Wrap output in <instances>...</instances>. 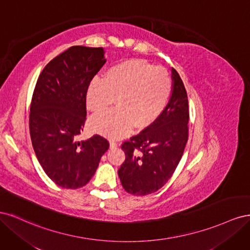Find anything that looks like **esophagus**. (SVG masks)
<instances>
[{
    "label": "esophagus",
    "instance_id": "34e87169",
    "mask_svg": "<svg viewBox=\"0 0 250 250\" xmlns=\"http://www.w3.org/2000/svg\"><path fill=\"white\" fill-rule=\"evenodd\" d=\"M109 146H110V148H116L118 146V143L115 142V141H110Z\"/></svg>",
    "mask_w": 250,
    "mask_h": 250
}]
</instances>
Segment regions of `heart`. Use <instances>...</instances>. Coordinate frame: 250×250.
<instances>
[{
  "instance_id": "obj_1",
  "label": "heart",
  "mask_w": 250,
  "mask_h": 250,
  "mask_svg": "<svg viewBox=\"0 0 250 250\" xmlns=\"http://www.w3.org/2000/svg\"><path fill=\"white\" fill-rule=\"evenodd\" d=\"M172 92L167 70L142 59H130L109 67L104 78H96L86 94V106L95 113L106 111L115 102L117 109L94 117L89 127L110 139L122 138L131 128L143 129L161 116Z\"/></svg>"
}]
</instances>
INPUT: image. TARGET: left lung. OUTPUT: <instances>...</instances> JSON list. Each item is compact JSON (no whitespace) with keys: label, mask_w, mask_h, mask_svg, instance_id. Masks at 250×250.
Instances as JSON below:
<instances>
[{"label":"left lung","mask_w":250,"mask_h":250,"mask_svg":"<svg viewBox=\"0 0 250 250\" xmlns=\"http://www.w3.org/2000/svg\"><path fill=\"white\" fill-rule=\"evenodd\" d=\"M172 95L154 122L122 144L125 162L118 171L124 190L145 196L171 178L188 138V103L184 82L172 69Z\"/></svg>","instance_id":"8db88e82"}]
</instances>
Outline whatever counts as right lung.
Segmentation results:
<instances>
[{
    "instance_id": "1",
    "label": "right lung",
    "mask_w": 250,
    "mask_h": 250,
    "mask_svg": "<svg viewBox=\"0 0 250 250\" xmlns=\"http://www.w3.org/2000/svg\"><path fill=\"white\" fill-rule=\"evenodd\" d=\"M105 62L103 48L74 46L53 58L37 79L30 105V137L43 171L62 188L85 186L109 148L99 134L77 140L86 120L89 83Z\"/></svg>"
}]
</instances>
